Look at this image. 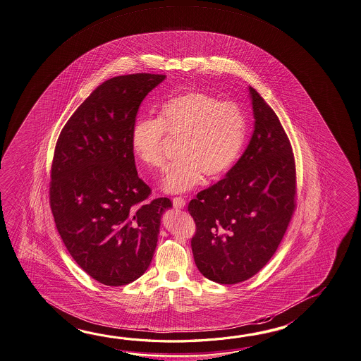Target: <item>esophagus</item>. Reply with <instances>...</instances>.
Instances as JSON below:
<instances>
[{
	"label": "esophagus",
	"mask_w": 361,
	"mask_h": 361,
	"mask_svg": "<svg viewBox=\"0 0 361 361\" xmlns=\"http://www.w3.org/2000/svg\"><path fill=\"white\" fill-rule=\"evenodd\" d=\"M185 200H184L183 197H174L173 198V206L176 207V209H184V206H185Z\"/></svg>",
	"instance_id": "34e87169"
}]
</instances>
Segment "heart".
<instances>
[{"label":"heart","instance_id":"obj_1","mask_svg":"<svg viewBox=\"0 0 361 361\" xmlns=\"http://www.w3.org/2000/svg\"><path fill=\"white\" fill-rule=\"evenodd\" d=\"M182 137L179 160L161 179L165 193L196 188L204 176L216 179L229 171L245 140V116L234 102H220L207 92H190L168 100L159 118L137 119L131 131L132 151L146 166L164 168L163 136Z\"/></svg>","mask_w":361,"mask_h":361}]
</instances>
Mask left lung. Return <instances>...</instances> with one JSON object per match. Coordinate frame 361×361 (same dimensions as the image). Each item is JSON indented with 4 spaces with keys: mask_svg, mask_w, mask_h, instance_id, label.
<instances>
[{
    "mask_svg": "<svg viewBox=\"0 0 361 361\" xmlns=\"http://www.w3.org/2000/svg\"><path fill=\"white\" fill-rule=\"evenodd\" d=\"M255 131L235 165L188 204L196 223L192 252L211 281L233 285L275 255L295 209V163L279 117L253 89Z\"/></svg>",
    "mask_w": 361,
    "mask_h": 361,
    "instance_id": "1",
    "label": "left lung"
}]
</instances>
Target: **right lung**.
I'll list each match as a JSON object with an SVG mask.
<instances>
[{
  "mask_svg": "<svg viewBox=\"0 0 361 361\" xmlns=\"http://www.w3.org/2000/svg\"><path fill=\"white\" fill-rule=\"evenodd\" d=\"M165 75L106 80L61 131L51 171L49 202L66 248L86 274L108 286L137 280L150 266L169 198L147 201L131 131L146 95Z\"/></svg>",
  "mask_w": 361,
  "mask_h": 361,
  "instance_id": "obj_1",
  "label": "right lung"
}]
</instances>
